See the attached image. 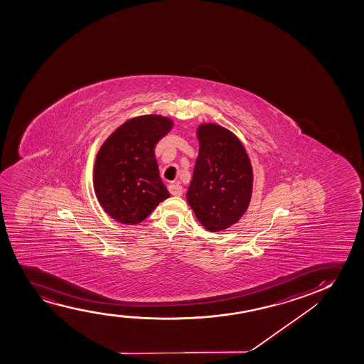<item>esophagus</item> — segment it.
<instances>
[{"label":"esophagus","instance_id":"1","mask_svg":"<svg viewBox=\"0 0 364 364\" xmlns=\"http://www.w3.org/2000/svg\"><path fill=\"white\" fill-rule=\"evenodd\" d=\"M168 189H169V193L171 195H174V196H180V195L183 194V186L179 184H170L168 186Z\"/></svg>","mask_w":364,"mask_h":364}]
</instances>
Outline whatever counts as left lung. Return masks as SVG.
Returning a JSON list of instances; mask_svg holds the SVG:
<instances>
[{
  "label": "left lung",
  "instance_id": "left-lung-1",
  "mask_svg": "<svg viewBox=\"0 0 364 364\" xmlns=\"http://www.w3.org/2000/svg\"><path fill=\"white\" fill-rule=\"evenodd\" d=\"M199 155L186 199L205 229L221 231L236 224L252 193V166L236 136L218 124L198 128Z\"/></svg>",
  "mask_w": 364,
  "mask_h": 364
}]
</instances>
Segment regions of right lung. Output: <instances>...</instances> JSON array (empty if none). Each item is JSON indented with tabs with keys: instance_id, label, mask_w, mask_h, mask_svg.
<instances>
[{
	"instance_id": "obj_1",
	"label": "right lung",
	"mask_w": 364,
	"mask_h": 364,
	"mask_svg": "<svg viewBox=\"0 0 364 364\" xmlns=\"http://www.w3.org/2000/svg\"><path fill=\"white\" fill-rule=\"evenodd\" d=\"M161 115L127 120L102 145L95 164V190L105 213L127 225L139 224L168 199L155 145L171 129Z\"/></svg>"
}]
</instances>
